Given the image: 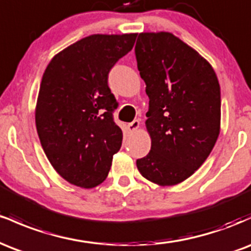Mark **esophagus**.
<instances>
[{
    "mask_svg": "<svg viewBox=\"0 0 251 251\" xmlns=\"http://www.w3.org/2000/svg\"><path fill=\"white\" fill-rule=\"evenodd\" d=\"M139 120H133L132 123H129L127 125V131L128 133H133V132L137 131L139 128Z\"/></svg>",
    "mask_w": 251,
    "mask_h": 251,
    "instance_id": "1",
    "label": "esophagus"
}]
</instances>
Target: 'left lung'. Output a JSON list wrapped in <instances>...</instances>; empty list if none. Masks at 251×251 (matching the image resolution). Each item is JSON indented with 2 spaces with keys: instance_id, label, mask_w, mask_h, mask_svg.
I'll use <instances>...</instances> for the list:
<instances>
[{
  "instance_id": "1",
  "label": "left lung",
  "mask_w": 251,
  "mask_h": 251,
  "mask_svg": "<svg viewBox=\"0 0 251 251\" xmlns=\"http://www.w3.org/2000/svg\"><path fill=\"white\" fill-rule=\"evenodd\" d=\"M135 57L150 99L145 125L151 137V150L137 168L157 185H176L201 168L220 134L217 75L197 50L168 31L140 33Z\"/></svg>"
}]
</instances>
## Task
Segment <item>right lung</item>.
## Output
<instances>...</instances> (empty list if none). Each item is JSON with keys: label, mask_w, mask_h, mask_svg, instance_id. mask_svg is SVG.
<instances>
[{"label": "right lung", "mask_w": 251, "mask_h": 251, "mask_svg": "<svg viewBox=\"0 0 251 251\" xmlns=\"http://www.w3.org/2000/svg\"><path fill=\"white\" fill-rule=\"evenodd\" d=\"M137 34H93L57 53L43 73L35 107L40 143L54 170L80 188L101 184L120 150L118 103L109 70L133 48Z\"/></svg>", "instance_id": "1"}]
</instances>
